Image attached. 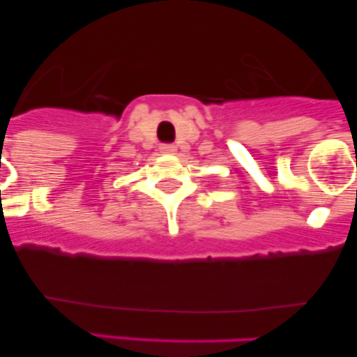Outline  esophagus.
Returning a JSON list of instances; mask_svg holds the SVG:
<instances>
[{"mask_svg":"<svg viewBox=\"0 0 357 357\" xmlns=\"http://www.w3.org/2000/svg\"><path fill=\"white\" fill-rule=\"evenodd\" d=\"M159 151H161L162 154H176V146H173V144H161V146H159Z\"/></svg>","mask_w":357,"mask_h":357,"instance_id":"esophagus-1","label":"esophagus"}]
</instances>
